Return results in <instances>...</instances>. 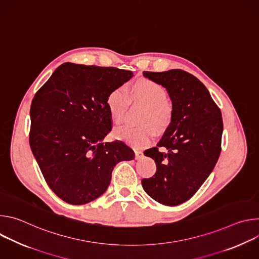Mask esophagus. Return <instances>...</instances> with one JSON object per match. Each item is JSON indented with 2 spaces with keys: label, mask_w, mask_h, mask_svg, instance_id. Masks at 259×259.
Here are the masks:
<instances>
[{
  "label": "esophagus",
  "mask_w": 259,
  "mask_h": 259,
  "mask_svg": "<svg viewBox=\"0 0 259 259\" xmlns=\"http://www.w3.org/2000/svg\"><path fill=\"white\" fill-rule=\"evenodd\" d=\"M134 153H135V159H136V160L141 159V158H142V156H143V153H142L140 150L135 149V150H134Z\"/></svg>",
  "instance_id": "esophagus-1"
}]
</instances>
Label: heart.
Segmentation results:
<instances>
[{"mask_svg":"<svg viewBox=\"0 0 259 259\" xmlns=\"http://www.w3.org/2000/svg\"><path fill=\"white\" fill-rule=\"evenodd\" d=\"M130 102L144 105L138 119L141 125L123 126L115 131V137L135 147H143L152 142L155 131L164 133L171 126L174 108L167 99L166 90L160 84L149 79H140L127 91L121 88L110 90L105 103L114 123L121 124L124 121Z\"/></svg>","mask_w":259,"mask_h":259,"instance_id":"1","label":"heart"}]
</instances>
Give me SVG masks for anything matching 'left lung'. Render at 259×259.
<instances>
[{
	"label": "left lung",
	"instance_id": "1",
	"mask_svg": "<svg viewBox=\"0 0 259 259\" xmlns=\"http://www.w3.org/2000/svg\"><path fill=\"white\" fill-rule=\"evenodd\" d=\"M143 76L167 89L174 117L158 145L144 152L155 160L157 171L141 180L142 188L160 204L176 206L198 192L219 158L221 112L205 85L188 71H143ZM160 147L166 152H160Z\"/></svg>",
	"mask_w": 259,
	"mask_h": 259
}]
</instances>
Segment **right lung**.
<instances>
[{"label": "right lung", "mask_w": 259, "mask_h": 259, "mask_svg": "<svg viewBox=\"0 0 259 259\" xmlns=\"http://www.w3.org/2000/svg\"><path fill=\"white\" fill-rule=\"evenodd\" d=\"M133 72L114 66L63 63L30 105L29 145L54 194L71 205L102 195L112 171L134 153L121 140L102 142L112 130L105 103Z\"/></svg>", "instance_id": "right-lung-1"}]
</instances>
